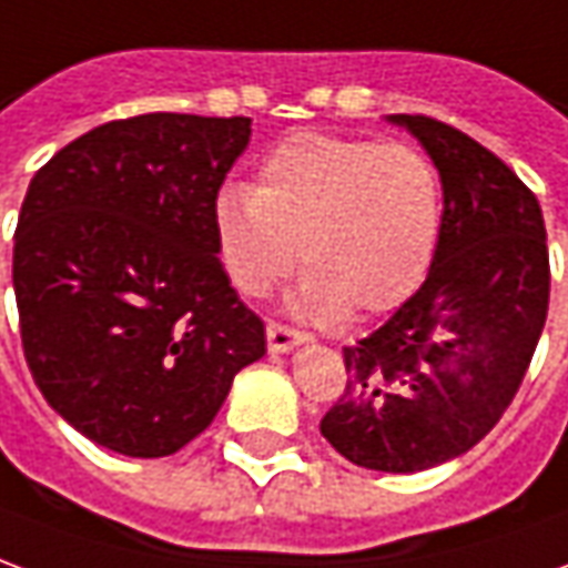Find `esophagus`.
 Instances as JSON below:
<instances>
[{
	"label": "esophagus",
	"mask_w": 568,
	"mask_h": 568,
	"mask_svg": "<svg viewBox=\"0 0 568 568\" xmlns=\"http://www.w3.org/2000/svg\"><path fill=\"white\" fill-rule=\"evenodd\" d=\"M265 339H268V352H291L296 348L300 342H305L303 329L287 327V324H277V321H268V327H265Z\"/></svg>",
	"instance_id": "obj_1"
}]
</instances>
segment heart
<instances>
[{"label":"heart","mask_w":568,"mask_h":568,"mask_svg":"<svg viewBox=\"0 0 568 568\" xmlns=\"http://www.w3.org/2000/svg\"><path fill=\"white\" fill-rule=\"evenodd\" d=\"M216 260L244 296H265L303 265L300 315L333 324L404 305L432 268L444 229V186L409 143L300 131L260 164L251 192L213 201Z\"/></svg>","instance_id":"b5f03b06"}]
</instances>
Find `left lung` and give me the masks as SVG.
Listing matches in <instances>:
<instances>
[{
	"label": "left lung",
	"instance_id": "obj_1",
	"mask_svg": "<svg viewBox=\"0 0 568 568\" xmlns=\"http://www.w3.org/2000/svg\"><path fill=\"white\" fill-rule=\"evenodd\" d=\"M444 183L432 268L376 333L342 348L345 392L321 419L361 468L413 474L496 428L529 369L550 296L545 216L508 164L453 124L388 115Z\"/></svg>",
	"mask_w": 568,
	"mask_h": 568
}]
</instances>
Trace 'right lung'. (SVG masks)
I'll use <instances>...</instances> for the list:
<instances>
[{"instance_id":"obj_1","label":"right lung","mask_w":568,"mask_h":568,"mask_svg":"<svg viewBox=\"0 0 568 568\" xmlns=\"http://www.w3.org/2000/svg\"><path fill=\"white\" fill-rule=\"evenodd\" d=\"M251 119L146 112L36 171L14 232L20 342L39 392L112 453L195 440L265 327L216 260L213 201Z\"/></svg>"}]
</instances>
